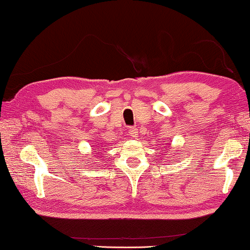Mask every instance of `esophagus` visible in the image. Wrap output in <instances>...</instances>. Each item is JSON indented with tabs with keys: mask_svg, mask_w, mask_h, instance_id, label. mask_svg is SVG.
<instances>
[{
	"mask_svg": "<svg viewBox=\"0 0 250 250\" xmlns=\"http://www.w3.org/2000/svg\"><path fill=\"white\" fill-rule=\"evenodd\" d=\"M128 134H129V136H131V138L135 139L136 136H138V129L134 128V127H131L128 129Z\"/></svg>",
	"mask_w": 250,
	"mask_h": 250,
	"instance_id": "1",
	"label": "esophagus"
}]
</instances>
